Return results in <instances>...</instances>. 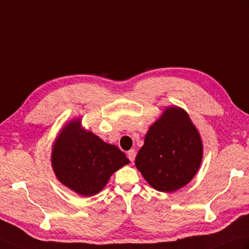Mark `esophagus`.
<instances>
[{
	"label": "esophagus",
	"mask_w": 249,
	"mask_h": 249,
	"mask_svg": "<svg viewBox=\"0 0 249 249\" xmlns=\"http://www.w3.org/2000/svg\"><path fill=\"white\" fill-rule=\"evenodd\" d=\"M127 156H128V159L130 160V162H134L135 158H136L135 149H130V151H128V153H127Z\"/></svg>",
	"instance_id": "esophagus-1"
}]
</instances>
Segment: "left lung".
Segmentation results:
<instances>
[{
    "label": "left lung",
    "mask_w": 249,
    "mask_h": 249,
    "mask_svg": "<svg viewBox=\"0 0 249 249\" xmlns=\"http://www.w3.org/2000/svg\"><path fill=\"white\" fill-rule=\"evenodd\" d=\"M201 158L198 131L186 111L171 107L149 127L135 163L154 189L174 192L194 177Z\"/></svg>",
    "instance_id": "8db88e82"
}]
</instances>
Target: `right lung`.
<instances>
[{"mask_svg": "<svg viewBox=\"0 0 249 249\" xmlns=\"http://www.w3.org/2000/svg\"><path fill=\"white\" fill-rule=\"evenodd\" d=\"M128 163L122 151L83 129L79 121L61 130L52 152V165L58 180L83 196L100 192L112 173Z\"/></svg>", "mask_w": 249, "mask_h": 249, "instance_id": "1", "label": "right lung"}]
</instances>
